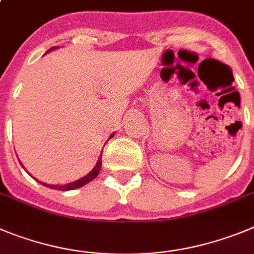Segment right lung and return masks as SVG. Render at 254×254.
Returning a JSON list of instances; mask_svg holds the SVG:
<instances>
[{
	"label": "right lung",
	"instance_id": "obj_1",
	"mask_svg": "<svg viewBox=\"0 0 254 254\" xmlns=\"http://www.w3.org/2000/svg\"><path fill=\"white\" fill-rule=\"evenodd\" d=\"M56 48L57 47H53L52 49H56ZM52 49H49V50H52ZM49 50H48V52H49ZM48 52H47V53H48ZM113 136H114V132L111 134L110 138H109V139H111ZM107 141H109V140H107ZM101 155H102V153H101ZM101 155H100V158H99V161H97V163H96V166L93 167V170L91 171L90 173H87V175L84 176V177L79 178V180H77V181H74V182H70V184H67V185H61V186H59V185H48V184H45V182L38 181V180H36V181H38L39 184H42V185H44V186L49 187V189L59 190V191H69V190L79 189V187L84 186V185H87L88 182H91L92 180H95V178L97 177V175L100 173V170H101V164H102ZM25 171H26V170H25Z\"/></svg>",
	"mask_w": 254,
	"mask_h": 254
}]
</instances>
